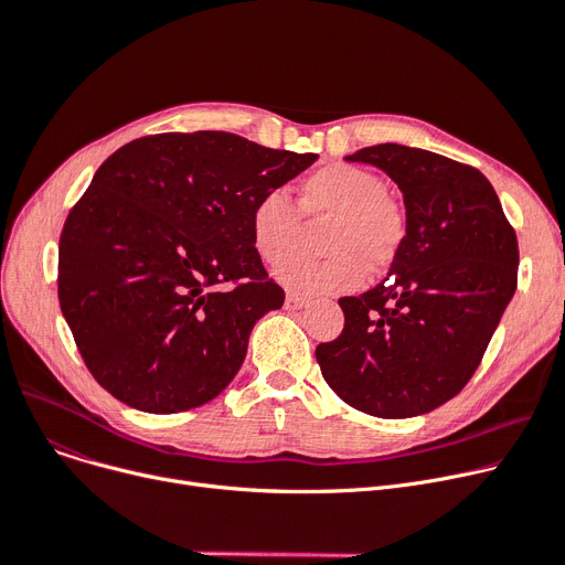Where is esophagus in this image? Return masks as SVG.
I'll return each mask as SVG.
<instances>
[{
	"label": "esophagus",
	"instance_id": "34e87169",
	"mask_svg": "<svg viewBox=\"0 0 565 565\" xmlns=\"http://www.w3.org/2000/svg\"><path fill=\"white\" fill-rule=\"evenodd\" d=\"M306 303H308V298L298 296V294H287V298H285V308L287 310H301Z\"/></svg>",
	"mask_w": 565,
	"mask_h": 565
}]
</instances>
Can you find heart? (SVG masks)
Instances as JSON below:
<instances>
[{
  "mask_svg": "<svg viewBox=\"0 0 565 565\" xmlns=\"http://www.w3.org/2000/svg\"><path fill=\"white\" fill-rule=\"evenodd\" d=\"M298 210L306 218H328L321 232L323 257H294L276 276L301 294H340L355 289L364 271H387L408 239V214L387 193L385 180L364 166L335 161L298 184ZM280 189L264 191L250 207L248 227L257 255L278 264L291 250L301 216Z\"/></svg>",
  "mask_w": 565,
  "mask_h": 565,
  "instance_id": "heart-1",
  "label": "heart"
}]
</instances>
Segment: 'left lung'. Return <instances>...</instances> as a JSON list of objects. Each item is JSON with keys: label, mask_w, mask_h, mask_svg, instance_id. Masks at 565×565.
<instances>
[{"label": "left lung", "mask_w": 565, "mask_h": 565, "mask_svg": "<svg viewBox=\"0 0 565 565\" xmlns=\"http://www.w3.org/2000/svg\"><path fill=\"white\" fill-rule=\"evenodd\" d=\"M404 191L406 246L390 278L340 298V338L317 347L326 383L351 408L415 417L468 385L518 287V237L481 171L438 152L379 143L347 157Z\"/></svg>", "instance_id": "8db88e82"}]
</instances>
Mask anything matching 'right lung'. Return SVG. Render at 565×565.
Masks as SVG:
<instances>
[{
    "mask_svg": "<svg viewBox=\"0 0 565 565\" xmlns=\"http://www.w3.org/2000/svg\"><path fill=\"white\" fill-rule=\"evenodd\" d=\"M317 157L205 129L137 139L99 166L61 230L58 303L118 402L182 413L235 379L255 321L285 303L250 207Z\"/></svg>",
    "mask_w": 565,
    "mask_h": 565,
    "instance_id": "1",
    "label": "right lung"
}]
</instances>
